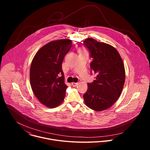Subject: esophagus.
<instances>
[{
    "instance_id": "obj_1",
    "label": "esophagus",
    "mask_w": 150,
    "mask_h": 150,
    "mask_svg": "<svg viewBox=\"0 0 150 150\" xmlns=\"http://www.w3.org/2000/svg\"><path fill=\"white\" fill-rule=\"evenodd\" d=\"M77 85H78V83H76V82H72V85L73 87H76Z\"/></svg>"
}]
</instances>
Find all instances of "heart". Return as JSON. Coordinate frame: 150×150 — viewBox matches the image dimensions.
<instances>
[{"instance_id":"obj_1","label":"heart","mask_w":150,"mask_h":150,"mask_svg":"<svg viewBox=\"0 0 150 150\" xmlns=\"http://www.w3.org/2000/svg\"><path fill=\"white\" fill-rule=\"evenodd\" d=\"M81 52H85V51L84 50H81Z\"/></svg>"}]
</instances>
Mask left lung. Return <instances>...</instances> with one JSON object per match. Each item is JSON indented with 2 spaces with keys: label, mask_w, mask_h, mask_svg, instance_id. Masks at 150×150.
<instances>
[{
  "label": "left lung",
  "mask_w": 150,
  "mask_h": 150,
  "mask_svg": "<svg viewBox=\"0 0 150 150\" xmlns=\"http://www.w3.org/2000/svg\"><path fill=\"white\" fill-rule=\"evenodd\" d=\"M83 45L90 51L93 58L90 68L97 75L92 83H88L83 100L90 109L101 112L110 108L121 94L125 80L124 64L117 50L110 45L88 38Z\"/></svg>",
  "instance_id": "8db88e82"
}]
</instances>
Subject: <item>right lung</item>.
I'll return each mask as SVG.
<instances>
[{
	"instance_id": "1",
	"label": "right lung",
	"mask_w": 150,
	"mask_h": 150,
	"mask_svg": "<svg viewBox=\"0 0 150 150\" xmlns=\"http://www.w3.org/2000/svg\"><path fill=\"white\" fill-rule=\"evenodd\" d=\"M72 47V41H52L42 46L34 56L30 67L32 90L39 101L49 108L60 105L68 87L62 68L64 57Z\"/></svg>"
}]
</instances>
